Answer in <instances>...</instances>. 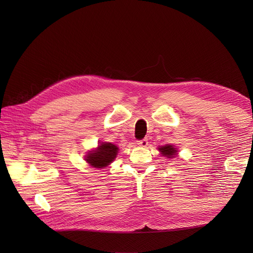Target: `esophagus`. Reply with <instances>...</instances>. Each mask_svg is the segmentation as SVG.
<instances>
[{
  "instance_id": "obj_1",
  "label": "esophagus",
  "mask_w": 253,
  "mask_h": 253,
  "mask_svg": "<svg viewBox=\"0 0 253 253\" xmlns=\"http://www.w3.org/2000/svg\"><path fill=\"white\" fill-rule=\"evenodd\" d=\"M137 144H138L139 147L145 148V147H148L149 142H148V139H147V138H143V139H141V140H138V141H137Z\"/></svg>"
}]
</instances>
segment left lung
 I'll return each mask as SVG.
<instances>
[{
    "label": "left lung",
    "instance_id": "1",
    "mask_svg": "<svg viewBox=\"0 0 253 253\" xmlns=\"http://www.w3.org/2000/svg\"><path fill=\"white\" fill-rule=\"evenodd\" d=\"M159 151L168 158H173L176 155V152H177L175 148H173V145H165V147L160 148Z\"/></svg>",
    "mask_w": 253,
    "mask_h": 253
}]
</instances>
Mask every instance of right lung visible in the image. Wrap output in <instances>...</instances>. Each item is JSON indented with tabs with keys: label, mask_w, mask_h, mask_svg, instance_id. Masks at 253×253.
Here are the masks:
<instances>
[{
	"label": "right lung",
	"mask_w": 253,
	"mask_h": 253,
	"mask_svg": "<svg viewBox=\"0 0 253 253\" xmlns=\"http://www.w3.org/2000/svg\"><path fill=\"white\" fill-rule=\"evenodd\" d=\"M118 148L110 142H102L99 144L96 151L88 153L85 158L86 162L95 168H103L111 164L117 155Z\"/></svg>",
	"instance_id": "1"
}]
</instances>
